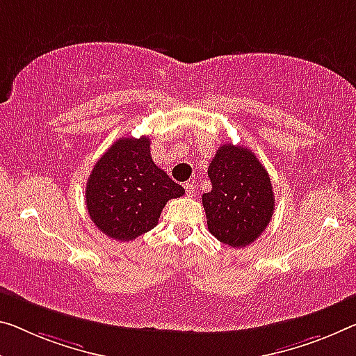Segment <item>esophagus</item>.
<instances>
[{
	"label": "esophagus",
	"instance_id": "obj_1",
	"mask_svg": "<svg viewBox=\"0 0 356 356\" xmlns=\"http://www.w3.org/2000/svg\"><path fill=\"white\" fill-rule=\"evenodd\" d=\"M184 189H186V194H188L189 197H193V195L195 194V188H194L193 181H188V183H184Z\"/></svg>",
	"mask_w": 356,
	"mask_h": 356
}]
</instances>
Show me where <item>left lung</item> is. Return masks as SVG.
<instances>
[{
	"instance_id": "obj_1",
	"label": "left lung",
	"mask_w": 356,
	"mask_h": 356,
	"mask_svg": "<svg viewBox=\"0 0 356 356\" xmlns=\"http://www.w3.org/2000/svg\"><path fill=\"white\" fill-rule=\"evenodd\" d=\"M211 191L202 195L209 231L232 248L253 243L269 226L273 191L254 152L232 143L218 147L210 162Z\"/></svg>"
}]
</instances>
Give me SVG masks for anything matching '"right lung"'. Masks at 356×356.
Returning a JSON list of instances; mask_svg holds the SVG:
<instances>
[{
  "instance_id": "add662e5",
  "label": "right lung",
  "mask_w": 356,
  "mask_h": 356,
  "mask_svg": "<svg viewBox=\"0 0 356 356\" xmlns=\"http://www.w3.org/2000/svg\"><path fill=\"white\" fill-rule=\"evenodd\" d=\"M147 136L119 138L90 172L86 207L92 222L114 240L129 242L151 231L170 199L184 189L152 162Z\"/></svg>"
}]
</instances>
